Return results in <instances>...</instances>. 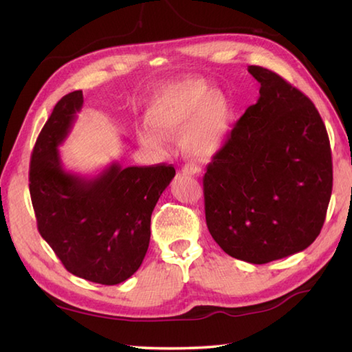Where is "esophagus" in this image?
I'll use <instances>...</instances> for the list:
<instances>
[{
    "label": "esophagus",
    "instance_id": "34e87169",
    "mask_svg": "<svg viewBox=\"0 0 352 352\" xmlns=\"http://www.w3.org/2000/svg\"><path fill=\"white\" fill-rule=\"evenodd\" d=\"M183 172L188 175H201V168H198L197 164H186L183 168Z\"/></svg>",
    "mask_w": 352,
    "mask_h": 352
}]
</instances>
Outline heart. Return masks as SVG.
<instances>
[{
  "label": "heart",
  "instance_id": "obj_1",
  "mask_svg": "<svg viewBox=\"0 0 352 352\" xmlns=\"http://www.w3.org/2000/svg\"><path fill=\"white\" fill-rule=\"evenodd\" d=\"M234 109L220 91H210L203 80H183L162 89L148 107V121L137 137L144 148L162 152L163 135L180 133L182 148L190 157L209 158L228 142ZM159 132L157 133L156 131Z\"/></svg>",
  "mask_w": 352,
  "mask_h": 352
}]
</instances>
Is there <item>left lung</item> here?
Wrapping results in <instances>:
<instances>
[{"mask_svg": "<svg viewBox=\"0 0 352 352\" xmlns=\"http://www.w3.org/2000/svg\"><path fill=\"white\" fill-rule=\"evenodd\" d=\"M257 103L235 123L203 178L212 239L234 258L263 265L308 248L332 192L327 127L306 97L260 66Z\"/></svg>", "mask_w": 352, "mask_h": 352, "instance_id": "left-lung-1", "label": "left lung"}]
</instances>
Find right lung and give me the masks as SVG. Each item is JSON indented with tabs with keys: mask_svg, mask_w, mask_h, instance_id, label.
Instances as JSON below:
<instances>
[{
	"mask_svg": "<svg viewBox=\"0 0 352 352\" xmlns=\"http://www.w3.org/2000/svg\"><path fill=\"white\" fill-rule=\"evenodd\" d=\"M82 101L81 91L65 95L38 135L30 158V198L38 231L70 274L118 285L143 263L152 210L175 169L112 163L95 177L66 170L58 148Z\"/></svg>",
	"mask_w": 352,
	"mask_h": 352,
	"instance_id": "add662e5",
	"label": "right lung"
}]
</instances>
